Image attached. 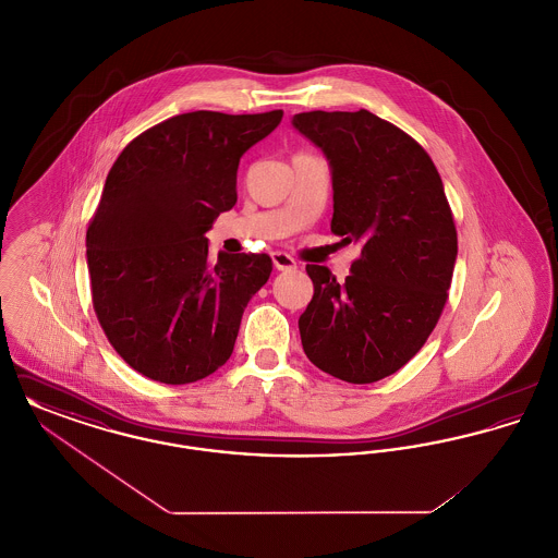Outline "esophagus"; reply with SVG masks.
<instances>
[{
	"label": "esophagus",
	"instance_id": "1",
	"mask_svg": "<svg viewBox=\"0 0 558 558\" xmlns=\"http://www.w3.org/2000/svg\"><path fill=\"white\" fill-rule=\"evenodd\" d=\"M271 262H274V267L280 269V271H284V269H296V262L292 259L289 253H284V251H274V253H271Z\"/></svg>",
	"mask_w": 558,
	"mask_h": 558
}]
</instances>
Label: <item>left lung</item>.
Segmentation results:
<instances>
[{"instance_id": "8db88e82", "label": "left lung", "mask_w": 558, "mask_h": 558, "mask_svg": "<svg viewBox=\"0 0 558 558\" xmlns=\"http://www.w3.org/2000/svg\"><path fill=\"white\" fill-rule=\"evenodd\" d=\"M292 128L330 165V230L362 244L345 282L305 267L303 351L335 378L376 383L421 351L448 301L458 236L444 182L416 140L371 110L299 112Z\"/></svg>"}]
</instances>
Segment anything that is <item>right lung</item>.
<instances>
[{"instance_id": "right-lung-1", "label": "right lung", "mask_w": 558, "mask_h": 558, "mask_svg": "<svg viewBox=\"0 0 558 558\" xmlns=\"http://www.w3.org/2000/svg\"><path fill=\"white\" fill-rule=\"evenodd\" d=\"M282 114L184 112L140 133L108 171L85 255L98 322L133 371L186 385L230 360L271 259L211 262L205 234L236 205L240 157Z\"/></svg>"}]
</instances>
